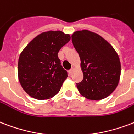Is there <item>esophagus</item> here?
Here are the masks:
<instances>
[{"mask_svg": "<svg viewBox=\"0 0 134 134\" xmlns=\"http://www.w3.org/2000/svg\"><path fill=\"white\" fill-rule=\"evenodd\" d=\"M73 71H74V68H72L71 70H69V71H68V73H69L70 75H72L73 73Z\"/></svg>", "mask_w": 134, "mask_h": 134, "instance_id": "34e87169", "label": "esophagus"}]
</instances>
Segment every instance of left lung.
I'll return each mask as SVG.
<instances>
[{"label":"left lung","instance_id":"8db88e82","mask_svg":"<svg viewBox=\"0 0 134 134\" xmlns=\"http://www.w3.org/2000/svg\"><path fill=\"white\" fill-rule=\"evenodd\" d=\"M71 37L83 73L82 81L76 83L79 92L91 100L108 97L120 78L121 63L116 52L104 39L88 30L75 32Z\"/></svg>","mask_w":134,"mask_h":134}]
</instances>
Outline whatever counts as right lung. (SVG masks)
Here are the masks:
<instances>
[{
	"label": "right lung",
	"mask_w": 134,
	"mask_h": 134,
	"mask_svg": "<svg viewBox=\"0 0 134 134\" xmlns=\"http://www.w3.org/2000/svg\"><path fill=\"white\" fill-rule=\"evenodd\" d=\"M71 40L61 31L43 32L33 39L20 55L18 78L30 96L47 99L56 95L68 77L58 53Z\"/></svg>",
	"instance_id": "1"
}]
</instances>
